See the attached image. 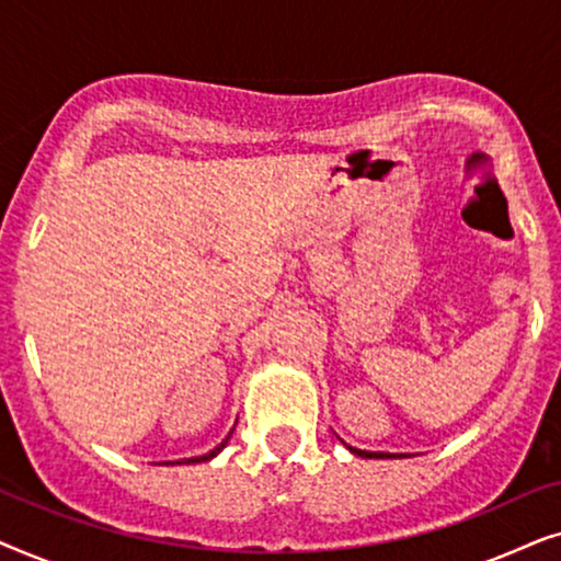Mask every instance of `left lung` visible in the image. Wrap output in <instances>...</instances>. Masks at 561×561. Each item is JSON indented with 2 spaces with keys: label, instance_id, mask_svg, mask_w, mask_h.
<instances>
[{
  "label": "left lung",
  "instance_id": "1",
  "mask_svg": "<svg viewBox=\"0 0 561 561\" xmlns=\"http://www.w3.org/2000/svg\"><path fill=\"white\" fill-rule=\"evenodd\" d=\"M352 451H355V455H359V457H398V455H388V451H363V449H352Z\"/></svg>",
  "mask_w": 561,
  "mask_h": 561
}]
</instances>
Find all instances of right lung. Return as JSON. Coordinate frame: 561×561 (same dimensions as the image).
Instances as JSON below:
<instances>
[{"mask_svg":"<svg viewBox=\"0 0 561 561\" xmlns=\"http://www.w3.org/2000/svg\"><path fill=\"white\" fill-rule=\"evenodd\" d=\"M229 436H232V434H229ZM229 436H227V439H225V442H221V444H219V447H214V449H211V451H209V455H202V457H194V459H186V462H206V459H211V457H217V455H219V451H221V449H225V444H227V442H229Z\"/></svg>","mask_w":561,"mask_h":561,"instance_id":"1","label":"right lung"}]
</instances>
